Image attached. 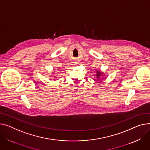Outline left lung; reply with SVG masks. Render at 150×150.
Masks as SVG:
<instances>
[{"instance_id": "8db88e82", "label": "left lung", "mask_w": 150, "mask_h": 150, "mask_svg": "<svg viewBox=\"0 0 150 150\" xmlns=\"http://www.w3.org/2000/svg\"><path fill=\"white\" fill-rule=\"evenodd\" d=\"M96 78L98 79H99V76H103V74H104V73H103V72H101V71H96ZM97 80V79H96Z\"/></svg>"}]
</instances>
